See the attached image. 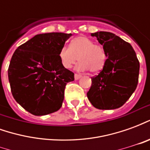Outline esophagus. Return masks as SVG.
<instances>
[{"label":"esophagus","instance_id":"esophagus-1","mask_svg":"<svg viewBox=\"0 0 150 150\" xmlns=\"http://www.w3.org/2000/svg\"><path fill=\"white\" fill-rule=\"evenodd\" d=\"M82 77L81 75H79V74H75V80H77L79 79H80Z\"/></svg>","mask_w":150,"mask_h":150}]
</instances>
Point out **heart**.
<instances>
[{
	"mask_svg": "<svg viewBox=\"0 0 150 150\" xmlns=\"http://www.w3.org/2000/svg\"><path fill=\"white\" fill-rule=\"evenodd\" d=\"M60 62L65 68L71 69L79 59L77 70L84 71L88 69L97 73L103 69L106 61V54L100 45L94 44L93 41L84 36L72 40L70 46H63L59 52Z\"/></svg>",
	"mask_w": 150,
	"mask_h": 150,
	"instance_id": "1",
	"label": "heart"
}]
</instances>
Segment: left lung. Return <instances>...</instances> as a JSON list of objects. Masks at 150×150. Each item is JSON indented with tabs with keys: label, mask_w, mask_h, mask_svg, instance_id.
<instances>
[{
	"label": "left lung",
	"mask_w": 150,
	"mask_h": 150,
	"mask_svg": "<svg viewBox=\"0 0 150 150\" xmlns=\"http://www.w3.org/2000/svg\"><path fill=\"white\" fill-rule=\"evenodd\" d=\"M103 46L106 57L103 70L91 78L87 93L98 109L120 108L129 100L138 83L140 63L132 46L116 34L100 31L91 34Z\"/></svg>",
	"instance_id": "left-lung-1"
}]
</instances>
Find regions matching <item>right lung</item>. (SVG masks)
Wrapping results in <instances>:
<instances>
[{
  "instance_id": "1",
  "label": "right lung",
  "mask_w": 150,
  "mask_h": 150,
  "mask_svg": "<svg viewBox=\"0 0 150 150\" xmlns=\"http://www.w3.org/2000/svg\"><path fill=\"white\" fill-rule=\"evenodd\" d=\"M71 35L37 34L18 46L12 56L8 69L12 95L33 115L44 116L62 107L66 85L75 78L61 64L59 52Z\"/></svg>"
}]
</instances>
